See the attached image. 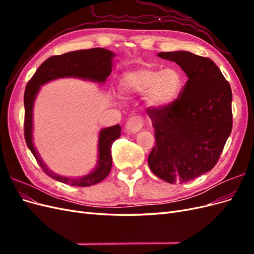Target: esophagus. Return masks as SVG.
I'll use <instances>...</instances> for the list:
<instances>
[{
	"instance_id": "1",
	"label": "esophagus",
	"mask_w": 254,
	"mask_h": 254,
	"mask_svg": "<svg viewBox=\"0 0 254 254\" xmlns=\"http://www.w3.org/2000/svg\"><path fill=\"white\" fill-rule=\"evenodd\" d=\"M144 120L141 115H134L130 118L126 123V130L129 132H137L143 128Z\"/></svg>"
}]
</instances>
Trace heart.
Instances as JSON below:
<instances>
[{
    "instance_id": "b5f03b06",
    "label": "heart",
    "mask_w": 254,
    "mask_h": 254,
    "mask_svg": "<svg viewBox=\"0 0 254 254\" xmlns=\"http://www.w3.org/2000/svg\"><path fill=\"white\" fill-rule=\"evenodd\" d=\"M184 87L183 74L176 67L163 70L140 66L128 71L120 79L124 94H145V102L152 109H164L173 105Z\"/></svg>"
}]
</instances>
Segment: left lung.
Segmentation results:
<instances>
[{
	"instance_id": "8db88e82",
	"label": "left lung",
	"mask_w": 254,
	"mask_h": 254,
	"mask_svg": "<svg viewBox=\"0 0 254 254\" xmlns=\"http://www.w3.org/2000/svg\"><path fill=\"white\" fill-rule=\"evenodd\" d=\"M158 56L180 65L189 79L173 105L146 110L156 137L148 165L168 183L189 182L217 163L232 130V91L209 58L187 51Z\"/></svg>"
}]
</instances>
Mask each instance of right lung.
Masks as SVG:
<instances>
[{
    "instance_id": "obj_1",
    "label": "right lung",
    "mask_w": 254,
    "mask_h": 254,
    "mask_svg": "<svg viewBox=\"0 0 254 254\" xmlns=\"http://www.w3.org/2000/svg\"><path fill=\"white\" fill-rule=\"evenodd\" d=\"M113 57L114 54L111 51L102 48L68 52L64 55L52 56L38 67L33 77L27 82L24 92L25 141L38 164L51 178L73 187H91L103 181L111 171V147L113 142L121 136L122 128L120 125H115L99 131L98 160L97 166L93 172L78 178H68L55 174L43 163L33 143V108L40 87L51 80L63 77H77L91 81L105 82L111 74Z\"/></svg>"
}]
</instances>
